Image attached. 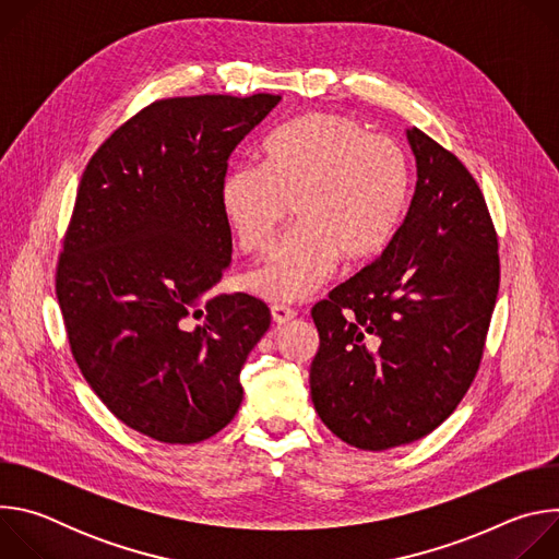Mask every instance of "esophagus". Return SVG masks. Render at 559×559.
<instances>
[{
  "label": "esophagus",
  "instance_id": "34e87169",
  "mask_svg": "<svg viewBox=\"0 0 559 559\" xmlns=\"http://www.w3.org/2000/svg\"><path fill=\"white\" fill-rule=\"evenodd\" d=\"M296 316V309H292V307H287V305H274L272 307V321H274V325H285V323H289L292 318Z\"/></svg>",
  "mask_w": 559,
  "mask_h": 559
}]
</instances>
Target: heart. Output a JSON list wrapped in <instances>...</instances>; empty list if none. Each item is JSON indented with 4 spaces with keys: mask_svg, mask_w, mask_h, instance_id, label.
Wrapping results in <instances>:
<instances>
[{
    "mask_svg": "<svg viewBox=\"0 0 559 559\" xmlns=\"http://www.w3.org/2000/svg\"><path fill=\"white\" fill-rule=\"evenodd\" d=\"M412 201L409 156L393 139L345 115L316 112L278 128L261 164L229 168L221 214L246 254H263L292 203L296 227L248 276L274 302L311 296L343 257L376 259L401 229Z\"/></svg>",
    "mask_w": 559,
    "mask_h": 559,
    "instance_id": "obj_1",
    "label": "heart"
}]
</instances>
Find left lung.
<instances>
[{
  "label": "left lung",
  "instance_id": "obj_1",
  "mask_svg": "<svg viewBox=\"0 0 559 559\" xmlns=\"http://www.w3.org/2000/svg\"><path fill=\"white\" fill-rule=\"evenodd\" d=\"M416 192L386 250L311 309L321 336L311 403L343 442L384 451L425 438L483 360L500 287L498 236L460 158L418 128Z\"/></svg>",
  "mask_w": 559,
  "mask_h": 559
}]
</instances>
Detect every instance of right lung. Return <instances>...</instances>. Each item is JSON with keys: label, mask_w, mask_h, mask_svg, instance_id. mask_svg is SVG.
Instances as JSON below:
<instances>
[{"label": "right lung", "mask_w": 559, "mask_h": 559, "mask_svg": "<svg viewBox=\"0 0 559 559\" xmlns=\"http://www.w3.org/2000/svg\"><path fill=\"white\" fill-rule=\"evenodd\" d=\"M278 102H154L79 183L57 265L68 343L102 403L152 440H207L241 407L238 373L272 316L248 294L210 296L231 261L218 188L234 147Z\"/></svg>", "instance_id": "1"}]
</instances>
